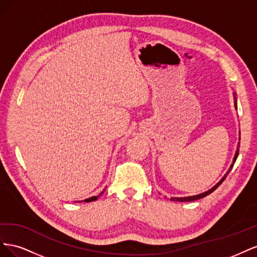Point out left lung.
Instances as JSON below:
<instances>
[{
	"instance_id": "1",
	"label": "left lung",
	"mask_w": 257,
	"mask_h": 257,
	"mask_svg": "<svg viewBox=\"0 0 257 257\" xmlns=\"http://www.w3.org/2000/svg\"><path fill=\"white\" fill-rule=\"evenodd\" d=\"M234 105H235V109L237 110V98H236V93H235V92H234ZM239 141H240V139H239ZM239 145H240V143H238V145H237V150H236V153H235L234 160H232L231 165H230V167L228 168L226 174H225V175L222 177L221 180H220L219 182H217L214 186H212L211 189L206 191V192H204V193L197 194V195H193V196H186V197H172V198H170V200H173V201H193V200H197V199H200V198H203V197H206L207 195H209V194H211V193L217 188V186H219V185L225 180V178L227 177V175L229 174V172L231 170L232 166H234L235 162H236V160H237V158H238V154H239Z\"/></svg>"
}]
</instances>
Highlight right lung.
<instances>
[{
  "mask_svg": "<svg viewBox=\"0 0 257 257\" xmlns=\"http://www.w3.org/2000/svg\"><path fill=\"white\" fill-rule=\"evenodd\" d=\"M104 192H105V190H103L102 192H100L97 196H93V197H90V198H87V199H84V203H90V201H93V200H96L99 196H102L103 194H104ZM83 200H81V201H79V203H82Z\"/></svg>",
  "mask_w": 257,
  "mask_h": 257,
  "instance_id": "1",
  "label": "right lung"
}]
</instances>
